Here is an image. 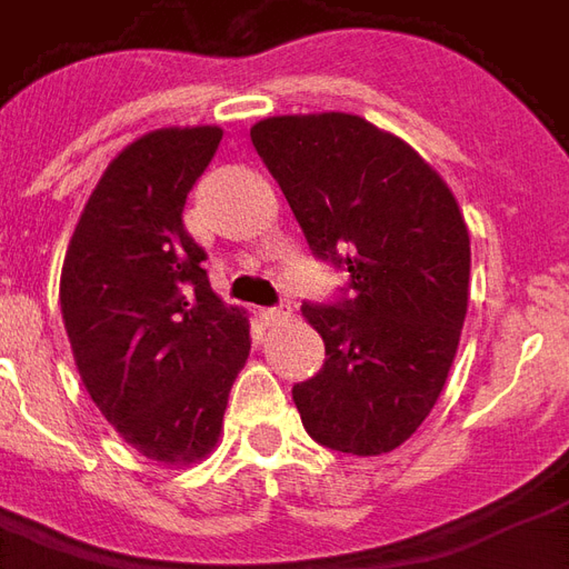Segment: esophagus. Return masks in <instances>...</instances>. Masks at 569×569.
Segmentation results:
<instances>
[{
  "label": "esophagus",
  "instance_id": "esophagus-1",
  "mask_svg": "<svg viewBox=\"0 0 569 569\" xmlns=\"http://www.w3.org/2000/svg\"><path fill=\"white\" fill-rule=\"evenodd\" d=\"M261 320L273 326V322H283L289 320V305H280V308H264L261 310Z\"/></svg>",
  "mask_w": 569,
  "mask_h": 569
}]
</instances>
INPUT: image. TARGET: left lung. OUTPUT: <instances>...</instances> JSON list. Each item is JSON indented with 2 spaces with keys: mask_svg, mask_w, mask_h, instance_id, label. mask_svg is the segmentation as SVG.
Instances as JSON below:
<instances>
[{
  "mask_svg": "<svg viewBox=\"0 0 569 569\" xmlns=\"http://www.w3.org/2000/svg\"><path fill=\"white\" fill-rule=\"evenodd\" d=\"M317 259L350 298L305 305L320 375L292 387L326 448L378 457L411 439L457 357L469 305V231L448 182L406 140L347 112L273 116L249 130Z\"/></svg>",
  "mask_w": 569,
  "mask_h": 569,
  "instance_id": "1",
  "label": "left lung"
}]
</instances>
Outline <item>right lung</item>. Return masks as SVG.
I'll return each mask as SVG.
<instances>
[{
    "mask_svg": "<svg viewBox=\"0 0 569 569\" xmlns=\"http://www.w3.org/2000/svg\"><path fill=\"white\" fill-rule=\"evenodd\" d=\"M222 128L151 130L106 167L60 273L81 383L130 448L163 466L203 460L247 366L249 317L212 292L182 207Z\"/></svg>",
    "mask_w": 569,
    "mask_h": 569,
    "instance_id": "1",
    "label": "right lung"
}]
</instances>
